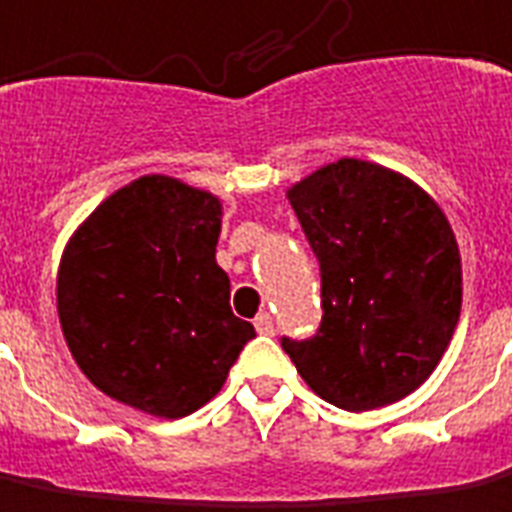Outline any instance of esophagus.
I'll list each match as a JSON object with an SVG mask.
<instances>
[{"instance_id": "1", "label": "esophagus", "mask_w": 512, "mask_h": 512, "mask_svg": "<svg viewBox=\"0 0 512 512\" xmlns=\"http://www.w3.org/2000/svg\"><path fill=\"white\" fill-rule=\"evenodd\" d=\"M255 330L260 332V335H271V332H274V321H271L268 313H260V316L255 318Z\"/></svg>"}]
</instances>
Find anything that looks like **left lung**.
Masks as SVG:
<instances>
[{
	"mask_svg": "<svg viewBox=\"0 0 512 512\" xmlns=\"http://www.w3.org/2000/svg\"><path fill=\"white\" fill-rule=\"evenodd\" d=\"M321 263V330L282 338L307 388L363 413L430 380L455 335L463 263L452 224L399 171L341 157L285 191Z\"/></svg>",
	"mask_w": 512,
	"mask_h": 512,
	"instance_id": "8db88e82",
	"label": "left lung"
}]
</instances>
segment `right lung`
<instances>
[{"instance_id":"1","label":"right lung","mask_w":512,"mask_h":512,"mask_svg":"<svg viewBox=\"0 0 512 512\" xmlns=\"http://www.w3.org/2000/svg\"><path fill=\"white\" fill-rule=\"evenodd\" d=\"M221 199L144 174L88 213L63 246L57 316L99 391L155 418H182L227 382L249 321L232 316L216 263Z\"/></svg>"}]
</instances>
